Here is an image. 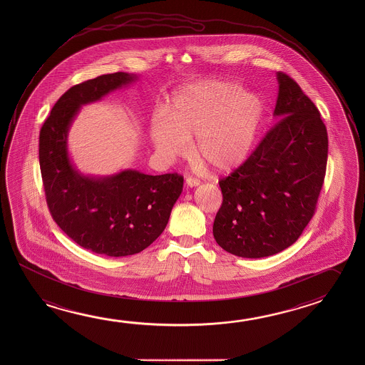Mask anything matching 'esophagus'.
Here are the masks:
<instances>
[{"instance_id":"esophagus-1","label":"esophagus","mask_w":365,"mask_h":365,"mask_svg":"<svg viewBox=\"0 0 365 365\" xmlns=\"http://www.w3.org/2000/svg\"><path fill=\"white\" fill-rule=\"evenodd\" d=\"M200 180L197 178H193V177H187V180H185V185L187 187H197L200 185Z\"/></svg>"}]
</instances>
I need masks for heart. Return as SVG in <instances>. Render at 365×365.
Returning <instances> with one entry per match:
<instances>
[{
  "label": "heart",
  "instance_id": "b5f03b06",
  "mask_svg": "<svg viewBox=\"0 0 365 365\" xmlns=\"http://www.w3.org/2000/svg\"><path fill=\"white\" fill-rule=\"evenodd\" d=\"M262 114L255 93L232 81L202 80L177 90L168 114H154L150 138L167 160L187 155L188 141L195 138L193 155L225 173L251 155Z\"/></svg>",
  "mask_w": 365,
  "mask_h": 365
}]
</instances>
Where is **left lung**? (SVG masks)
<instances>
[{
	"label": "left lung",
	"instance_id": "obj_1",
	"mask_svg": "<svg viewBox=\"0 0 365 365\" xmlns=\"http://www.w3.org/2000/svg\"><path fill=\"white\" fill-rule=\"evenodd\" d=\"M279 120L251 156L219 182L222 203L212 233L234 256L269 257L297 242L316 211L329 138L314 103L277 72Z\"/></svg>",
	"mask_w": 365,
	"mask_h": 365
}]
</instances>
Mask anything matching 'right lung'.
I'll return each instance as SVG.
<instances>
[{
	"label": "right lung",
	"mask_w": 365,
	"mask_h": 365,
	"mask_svg": "<svg viewBox=\"0 0 365 365\" xmlns=\"http://www.w3.org/2000/svg\"><path fill=\"white\" fill-rule=\"evenodd\" d=\"M138 76L115 72L75 85L54 104L39 135V164L49 212L85 250L110 257L144 251L164 232L183 190L177 173L149 175L133 169L90 177L73 167L67 136L81 106L98 102Z\"/></svg>",
	"instance_id": "1"
}]
</instances>
